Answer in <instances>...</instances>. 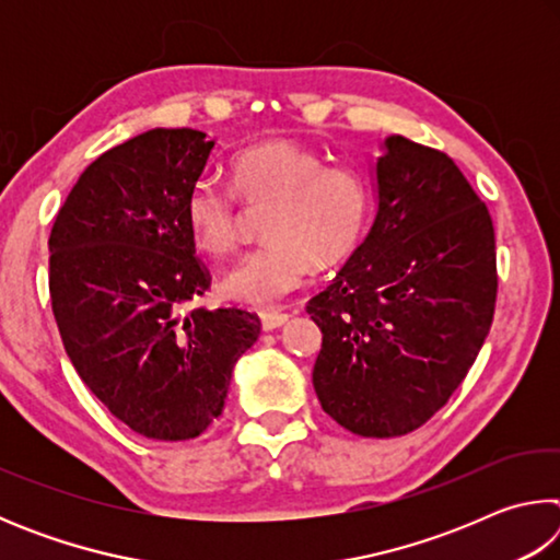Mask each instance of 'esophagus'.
Wrapping results in <instances>:
<instances>
[{"instance_id":"esophagus-1","label":"esophagus","mask_w":560,"mask_h":560,"mask_svg":"<svg viewBox=\"0 0 560 560\" xmlns=\"http://www.w3.org/2000/svg\"><path fill=\"white\" fill-rule=\"evenodd\" d=\"M289 320V314H283V311H264L261 314V328L264 330H273L283 326Z\"/></svg>"}]
</instances>
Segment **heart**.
<instances>
[{"instance_id":"obj_1","label":"heart","mask_w":560,"mask_h":560,"mask_svg":"<svg viewBox=\"0 0 560 560\" xmlns=\"http://www.w3.org/2000/svg\"><path fill=\"white\" fill-rule=\"evenodd\" d=\"M230 185L197 179L185 197V226L197 249L226 257L236 246L234 195L267 205L269 236L222 279L226 296L269 306L293 291L311 269L343 267L363 246L375 212V187L363 170L328 160L293 140H267L232 155Z\"/></svg>"}]
</instances>
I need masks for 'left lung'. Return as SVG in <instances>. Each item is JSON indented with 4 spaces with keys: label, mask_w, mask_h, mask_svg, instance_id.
I'll list each match as a JSON object with an SVG mask.
<instances>
[{
    "label": "left lung",
    "mask_w": 560,
    "mask_h": 560,
    "mask_svg": "<svg viewBox=\"0 0 560 560\" xmlns=\"http://www.w3.org/2000/svg\"><path fill=\"white\" fill-rule=\"evenodd\" d=\"M375 177L371 232L306 311L324 334L320 407L383 440L422 428L462 385L494 320L499 279L491 214L452 158L390 136Z\"/></svg>",
    "instance_id": "1"
}]
</instances>
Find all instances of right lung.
Segmentation results:
<instances>
[{
	"label": "right lung",
	"mask_w": 560,
	"mask_h": 560,
	"mask_svg": "<svg viewBox=\"0 0 560 560\" xmlns=\"http://www.w3.org/2000/svg\"><path fill=\"white\" fill-rule=\"evenodd\" d=\"M212 148L202 130L155 128L106 150L49 236L66 353L110 415L148 440L200 438L261 330L249 311L183 308L212 281L185 226V197Z\"/></svg>",
	"instance_id": "obj_1"
}]
</instances>
